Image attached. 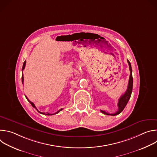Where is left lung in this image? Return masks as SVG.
I'll list each match as a JSON object with an SVG mask.
<instances>
[{
  "instance_id": "8db88e82",
  "label": "left lung",
  "mask_w": 157,
  "mask_h": 157,
  "mask_svg": "<svg viewBox=\"0 0 157 157\" xmlns=\"http://www.w3.org/2000/svg\"><path fill=\"white\" fill-rule=\"evenodd\" d=\"M127 62H128V64L129 65V70H130V77H129L127 91L119 98V101H118V104H117L118 110L117 112H116L115 113L109 114V113H107V112H105V111L101 110V113L104 114H105V115L116 116V115L119 114L121 113V112L124 110V109L126 106V105H127L129 99L130 98V96H131V94H132V87H133V77H132V67H131L130 63L129 62V61L128 59H127Z\"/></svg>"
}]
</instances>
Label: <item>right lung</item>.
<instances>
[{
	"label": "right lung",
	"mask_w": 157,
	"mask_h": 157,
	"mask_svg": "<svg viewBox=\"0 0 157 157\" xmlns=\"http://www.w3.org/2000/svg\"><path fill=\"white\" fill-rule=\"evenodd\" d=\"M25 64H26V60L24 61V64H23V66H22V71H23V70H24V68H25ZM21 81H22V84H24V75H23V73H22V76H21ZM25 98H27V99L28 100V101L31 104V105L34 107V108H35L36 110H37V111L39 113H40V114H44V115H47V116H52V115H54V114H58V113H59V112L61 111V110H63V109H59L58 111H57L56 113H54V114H50V113H47V114H45L44 113H41V112H40V111H38V109L36 108V107H35V104L32 102H31L29 99H28V98L25 96Z\"/></svg>",
	"instance_id": "right-lung-1"
}]
</instances>
